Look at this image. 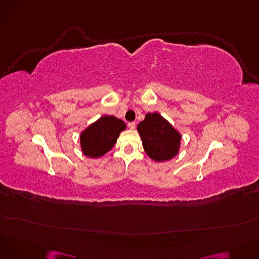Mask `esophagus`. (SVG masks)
Instances as JSON below:
<instances>
[{
  "label": "esophagus",
  "mask_w": 259,
  "mask_h": 259,
  "mask_svg": "<svg viewBox=\"0 0 259 259\" xmlns=\"http://www.w3.org/2000/svg\"><path fill=\"white\" fill-rule=\"evenodd\" d=\"M128 127L130 128V129H135V127H136V125H135V123L134 122H130V123H128Z\"/></svg>",
  "instance_id": "obj_1"
}]
</instances>
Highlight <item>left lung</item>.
Returning <instances> with one entry per match:
<instances>
[{
	"instance_id": "1",
	"label": "left lung",
	"mask_w": 259,
	"mask_h": 259,
	"mask_svg": "<svg viewBox=\"0 0 259 259\" xmlns=\"http://www.w3.org/2000/svg\"><path fill=\"white\" fill-rule=\"evenodd\" d=\"M137 131L146 155L152 160L169 161L178 154L181 135L160 114H146L138 124Z\"/></svg>"
}]
</instances>
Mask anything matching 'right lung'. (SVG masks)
<instances>
[{
  "instance_id": "right-lung-1",
  "label": "right lung",
  "mask_w": 259,
  "mask_h": 259,
  "mask_svg": "<svg viewBox=\"0 0 259 259\" xmlns=\"http://www.w3.org/2000/svg\"><path fill=\"white\" fill-rule=\"evenodd\" d=\"M126 124L114 117L102 116L96 122L88 126L80 136L81 149L89 158H100L113 149Z\"/></svg>"
}]
</instances>
